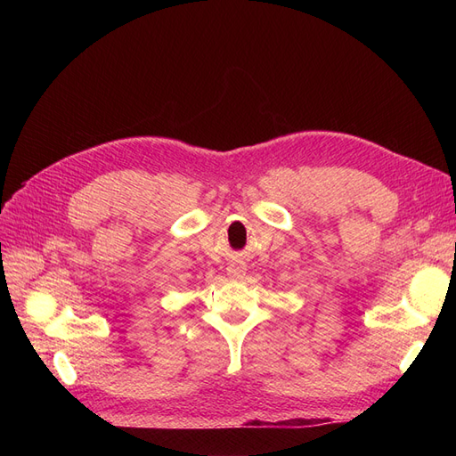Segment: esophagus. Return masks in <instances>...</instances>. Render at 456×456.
Listing matches in <instances>:
<instances>
[{
    "label": "esophagus",
    "mask_w": 456,
    "mask_h": 456,
    "mask_svg": "<svg viewBox=\"0 0 456 456\" xmlns=\"http://www.w3.org/2000/svg\"><path fill=\"white\" fill-rule=\"evenodd\" d=\"M245 265L241 260H236V262H232V265L228 266V275L232 280H243V275H245Z\"/></svg>",
    "instance_id": "1"
}]
</instances>
